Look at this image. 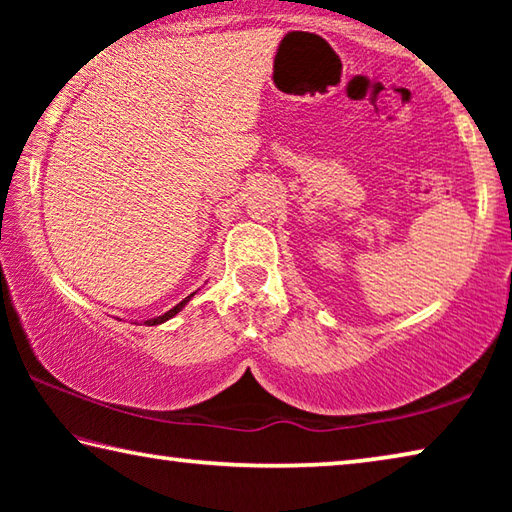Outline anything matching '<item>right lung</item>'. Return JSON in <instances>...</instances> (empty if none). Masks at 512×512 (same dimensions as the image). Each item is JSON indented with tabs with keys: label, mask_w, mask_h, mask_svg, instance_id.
Returning <instances> with one entry per match:
<instances>
[{
	"label": "right lung",
	"mask_w": 512,
	"mask_h": 512,
	"mask_svg": "<svg viewBox=\"0 0 512 512\" xmlns=\"http://www.w3.org/2000/svg\"><path fill=\"white\" fill-rule=\"evenodd\" d=\"M192 296H194V293H192ZM192 296H189V298H192ZM189 298H187V300H189ZM187 300H183V302H180V305H176V307H173L171 311H167V314H164V316H158V318H153V320H146V325H158V323H164V320H169L171 316H176L178 311L185 307V302H187Z\"/></svg>",
	"instance_id": "obj_1"
}]
</instances>
